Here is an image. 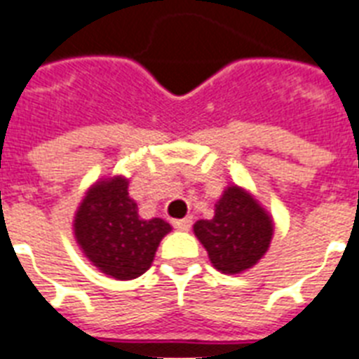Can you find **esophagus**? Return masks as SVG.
<instances>
[{"mask_svg": "<svg viewBox=\"0 0 359 359\" xmlns=\"http://www.w3.org/2000/svg\"><path fill=\"white\" fill-rule=\"evenodd\" d=\"M175 225V229H179V231H188L191 227V218L188 216V218H182V219H175L173 222Z\"/></svg>", "mask_w": 359, "mask_h": 359, "instance_id": "esophagus-1", "label": "esophagus"}]
</instances>
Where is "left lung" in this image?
Instances as JSON below:
<instances>
[{"label": "left lung", "mask_w": 359, "mask_h": 359, "mask_svg": "<svg viewBox=\"0 0 359 359\" xmlns=\"http://www.w3.org/2000/svg\"><path fill=\"white\" fill-rule=\"evenodd\" d=\"M194 233L222 273H242L261 261L273 236V219L255 196L229 184L214 205L212 219H199Z\"/></svg>", "instance_id": "1"}]
</instances>
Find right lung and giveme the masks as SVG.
<instances>
[{
	"label": "right lung",
	"mask_w": 359,
	"mask_h": 359,
	"mask_svg": "<svg viewBox=\"0 0 359 359\" xmlns=\"http://www.w3.org/2000/svg\"><path fill=\"white\" fill-rule=\"evenodd\" d=\"M76 244L93 266L109 278L128 281L151 268L171 225L143 219L128 196V179L114 175L87 188L72 222Z\"/></svg>",
	"instance_id": "add662e5"
}]
</instances>
